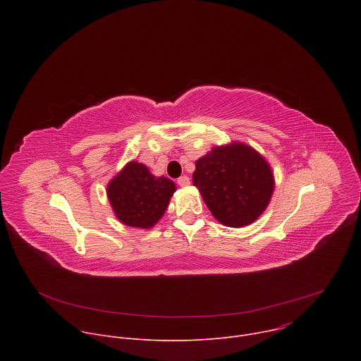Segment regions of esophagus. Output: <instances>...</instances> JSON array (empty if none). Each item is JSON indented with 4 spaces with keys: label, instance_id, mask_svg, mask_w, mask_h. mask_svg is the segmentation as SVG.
<instances>
[{
    "label": "esophagus",
    "instance_id": "34e87169",
    "mask_svg": "<svg viewBox=\"0 0 361 361\" xmlns=\"http://www.w3.org/2000/svg\"><path fill=\"white\" fill-rule=\"evenodd\" d=\"M177 184H178L180 187H187V185H190V178H188L187 176H183V177H180V178L177 180Z\"/></svg>",
    "mask_w": 361,
    "mask_h": 361
}]
</instances>
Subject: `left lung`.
Segmentation results:
<instances>
[{
	"label": "left lung",
	"instance_id": "obj_1",
	"mask_svg": "<svg viewBox=\"0 0 361 361\" xmlns=\"http://www.w3.org/2000/svg\"><path fill=\"white\" fill-rule=\"evenodd\" d=\"M192 184L212 214L240 228L259 219L274 191V176L262 154L243 142L214 147L195 161Z\"/></svg>",
	"mask_w": 361,
	"mask_h": 361
}]
</instances>
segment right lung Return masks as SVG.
I'll use <instances>...</instances> for the list:
<instances>
[{
    "instance_id": "1",
    "label": "right lung",
    "mask_w": 361,
    "mask_h": 361,
    "mask_svg": "<svg viewBox=\"0 0 361 361\" xmlns=\"http://www.w3.org/2000/svg\"><path fill=\"white\" fill-rule=\"evenodd\" d=\"M176 184L156 177L137 161H130L107 185V195L117 219L130 227L151 228L164 216Z\"/></svg>"
}]
</instances>
